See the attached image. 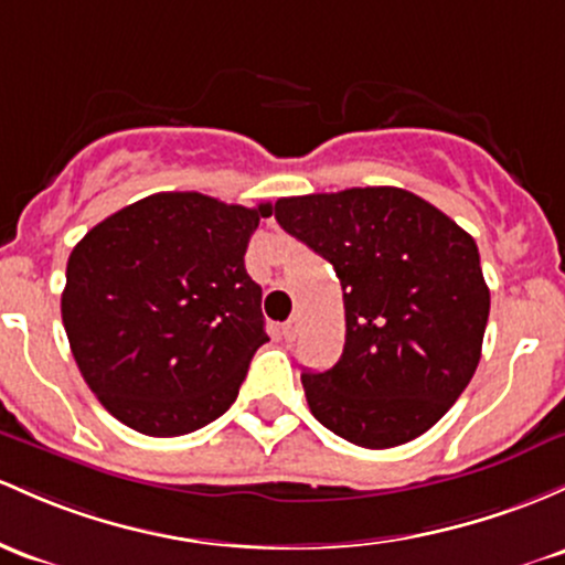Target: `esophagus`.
I'll list each match as a JSON object with an SVG mask.
<instances>
[{
  "instance_id": "1",
  "label": "esophagus",
  "mask_w": 565,
  "mask_h": 565,
  "mask_svg": "<svg viewBox=\"0 0 565 565\" xmlns=\"http://www.w3.org/2000/svg\"><path fill=\"white\" fill-rule=\"evenodd\" d=\"M297 332H300V321H297V319L287 321V324L281 327V338L287 340V343H292V340L297 338Z\"/></svg>"
}]
</instances>
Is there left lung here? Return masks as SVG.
I'll return each mask as SVG.
<instances>
[{"label":"left lung","mask_w":565,"mask_h":565,"mask_svg":"<svg viewBox=\"0 0 565 565\" xmlns=\"http://www.w3.org/2000/svg\"><path fill=\"white\" fill-rule=\"evenodd\" d=\"M276 220L343 287V353L302 373L313 418L373 450L429 431L480 362L491 292L472 235L399 188L278 198Z\"/></svg>","instance_id":"8db88e82"}]
</instances>
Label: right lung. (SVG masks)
<instances>
[{
  "label": "right lung",
  "mask_w": 565,
  "mask_h": 565,
  "mask_svg": "<svg viewBox=\"0 0 565 565\" xmlns=\"http://www.w3.org/2000/svg\"><path fill=\"white\" fill-rule=\"evenodd\" d=\"M270 214V203L154 192L74 246L61 319L79 373L117 420L179 437L233 405L268 343L244 254Z\"/></svg>",
  "instance_id": "add662e5"
}]
</instances>
